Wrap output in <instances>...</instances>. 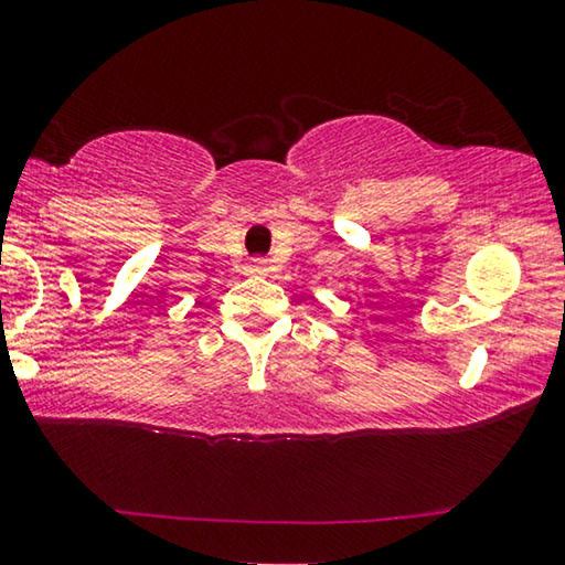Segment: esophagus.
I'll return each instance as SVG.
<instances>
[{
  "instance_id": "esophagus-1",
  "label": "esophagus",
  "mask_w": 565,
  "mask_h": 565,
  "mask_svg": "<svg viewBox=\"0 0 565 565\" xmlns=\"http://www.w3.org/2000/svg\"><path fill=\"white\" fill-rule=\"evenodd\" d=\"M248 274H256V276H266L268 274V264L264 258H250L248 266H246Z\"/></svg>"
}]
</instances>
